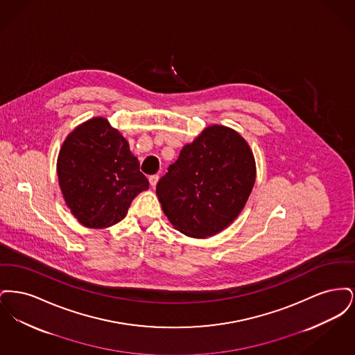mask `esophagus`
Listing matches in <instances>:
<instances>
[{"label": "esophagus", "instance_id": "34e87169", "mask_svg": "<svg viewBox=\"0 0 355 355\" xmlns=\"http://www.w3.org/2000/svg\"><path fill=\"white\" fill-rule=\"evenodd\" d=\"M158 180H159V177L155 174V175H150V178H149V182H150V185L153 187H155V185L158 184Z\"/></svg>", "mask_w": 355, "mask_h": 355}]
</instances>
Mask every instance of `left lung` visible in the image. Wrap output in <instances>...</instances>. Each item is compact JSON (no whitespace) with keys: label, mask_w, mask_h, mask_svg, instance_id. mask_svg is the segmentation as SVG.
Masks as SVG:
<instances>
[{"label":"left lung","mask_w":355,"mask_h":355,"mask_svg":"<svg viewBox=\"0 0 355 355\" xmlns=\"http://www.w3.org/2000/svg\"><path fill=\"white\" fill-rule=\"evenodd\" d=\"M254 182L255 161L248 142L230 128L211 125L182 148L155 190L174 229L207 238L236 220Z\"/></svg>","instance_id":"1"}]
</instances>
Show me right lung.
I'll list each match as a JSON object with an SVG mask.
<instances>
[{"instance_id": "right-lung-1", "label": "right lung", "mask_w": 355, "mask_h": 355, "mask_svg": "<svg viewBox=\"0 0 355 355\" xmlns=\"http://www.w3.org/2000/svg\"><path fill=\"white\" fill-rule=\"evenodd\" d=\"M57 175L71 214L90 229L123 220L132 201L149 189L129 142L103 117L86 121L67 137Z\"/></svg>"}]
</instances>
